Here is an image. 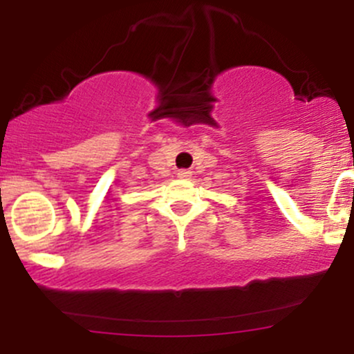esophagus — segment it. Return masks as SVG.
Wrapping results in <instances>:
<instances>
[{
    "label": "esophagus",
    "instance_id": "34e87169",
    "mask_svg": "<svg viewBox=\"0 0 354 354\" xmlns=\"http://www.w3.org/2000/svg\"><path fill=\"white\" fill-rule=\"evenodd\" d=\"M189 176H191L189 169H180V171H178V178H181V180H188Z\"/></svg>",
    "mask_w": 354,
    "mask_h": 354
}]
</instances>
